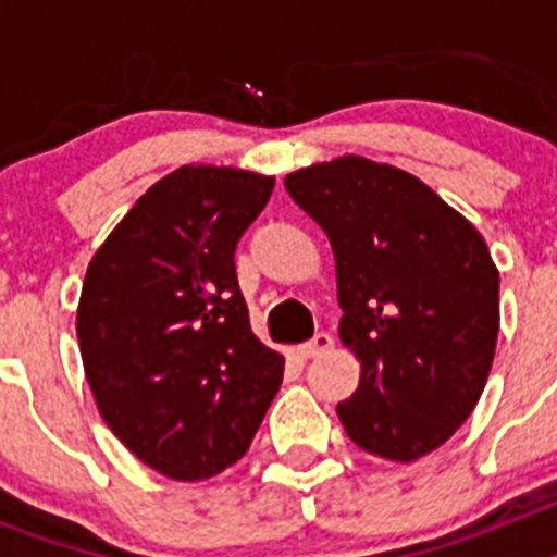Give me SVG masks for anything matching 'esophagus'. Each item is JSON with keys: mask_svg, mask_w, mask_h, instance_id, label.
Wrapping results in <instances>:
<instances>
[{"mask_svg": "<svg viewBox=\"0 0 557 557\" xmlns=\"http://www.w3.org/2000/svg\"><path fill=\"white\" fill-rule=\"evenodd\" d=\"M334 346V337L329 332H318L314 334L312 339H307V343H304V346H298V354H301V357H321L323 351H329V348Z\"/></svg>", "mask_w": 557, "mask_h": 557, "instance_id": "esophagus-1", "label": "esophagus"}]
</instances>
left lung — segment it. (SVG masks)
I'll return each mask as SVG.
<instances>
[{"mask_svg": "<svg viewBox=\"0 0 557 557\" xmlns=\"http://www.w3.org/2000/svg\"><path fill=\"white\" fill-rule=\"evenodd\" d=\"M284 186L332 243L339 339L362 362L339 424L385 460L430 455L471 416L494 362L488 245L410 172L359 156L293 172Z\"/></svg>", "mask_w": 557, "mask_h": 557, "instance_id": "obj_1", "label": "left lung"}]
</instances>
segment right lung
<instances>
[{"instance_id": "1", "label": "right lung", "mask_w": 557, "mask_h": 557, "mask_svg": "<svg viewBox=\"0 0 557 557\" xmlns=\"http://www.w3.org/2000/svg\"><path fill=\"white\" fill-rule=\"evenodd\" d=\"M273 178L181 166L136 200L86 270L77 339L106 424L150 469L206 480L248 451L284 357L250 332L236 245Z\"/></svg>"}]
</instances>
